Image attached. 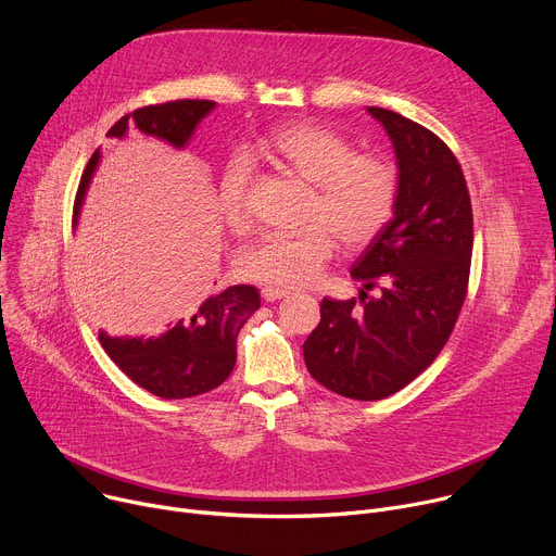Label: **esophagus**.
Segmentation results:
<instances>
[{
  "instance_id": "obj_1",
  "label": "esophagus",
  "mask_w": 556,
  "mask_h": 556,
  "mask_svg": "<svg viewBox=\"0 0 556 556\" xmlns=\"http://www.w3.org/2000/svg\"><path fill=\"white\" fill-rule=\"evenodd\" d=\"M288 294H290V290H283V288H277V286H264L262 288V296L266 301H279V299H283Z\"/></svg>"
}]
</instances>
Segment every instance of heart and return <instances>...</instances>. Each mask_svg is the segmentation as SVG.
<instances>
[{
	"label": "heart",
	"mask_w": 556,
	"mask_h": 556,
	"mask_svg": "<svg viewBox=\"0 0 556 556\" xmlns=\"http://www.w3.org/2000/svg\"><path fill=\"white\" fill-rule=\"evenodd\" d=\"M264 149L296 176L314 185L307 219L296 232H266L244 255L249 279L281 288H301L319 279L334 255V235L348 249L371 244L399 202V174L376 153H356L341 134L309 123L283 125L264 138ZM251 165L235 153L219 176V213L232 230H244Z\"/></svg>",
	"instance_id": "1"
}]
</instances>
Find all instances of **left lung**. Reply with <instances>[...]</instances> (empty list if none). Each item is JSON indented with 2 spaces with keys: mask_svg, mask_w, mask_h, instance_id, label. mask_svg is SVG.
<instances>
[{
  "mask_svg": "<svg viewBox=\"0 0 556 556\" xmlns=\"http://www.w3.org/2000/svg\"><path fill=\"white\" fill-rule=\"evenodd\" d=\"M399 165V202L384 230L352 266L380 298L321 301L303 343L307 371L352 401H380L422 374L448 341L466 299L472 208L453 151L427 127L382 108Z\"/></svg>",
  "mask_w": 556,
  "mask_h": 556,
  "instance_id": "8db88e82",
  "label": "left lung"
}]
</instances>
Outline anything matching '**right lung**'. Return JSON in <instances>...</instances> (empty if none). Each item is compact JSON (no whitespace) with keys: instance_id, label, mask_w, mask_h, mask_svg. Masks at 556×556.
<instances>
[{"instance_id":"right-lung-1","label":"right lung","mask_w":556,"mask_h":556,"mask_svg":"<svg viewBox=\"0 0 556 556\" xmlns=\"http://www.w3.org/2000/svg\"><path fill=\"white\" fill-rule=\"evenodd\" d=\"M213 110V101L198 99L147 105L116 121L108 136L125 138L131 127L176 149H185L202 118ZM99 161L101 151L97 149L76 191L74 224ZM260 305V290L255 286H230L180 314L163 334L149 339L110 337L101 330L99 341L108 356L138 387L165 401L191 399L219 387L230 376L237 361V334Z\"/></svg>"}]
</instances>
